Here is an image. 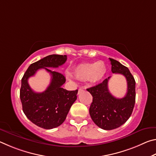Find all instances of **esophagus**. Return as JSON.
<instances>
[{
    "instance_id": "34e87169",
    "label": "esophagus",
    "mask_w": 156,
    "mask_h": 156,
    "mask_svg": "<svg viewBox=\"0 0 156 156\" xmlns=\"http://www.w3.org/2000/svg\"><path fill=\"white\" fill-rule=\"evenodd\" d=\"M84 91V89H83V88H80L78 89V94H80V93H82V92H83Z\"/></svg>"
}]
</instances>
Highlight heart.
<instances>
[{
	"mask_svg": "<svg viewBox=\"0 0 156 156\" xmlns=\"http://www.w3.org/2000/svg\"><path fill=\"white\" fill-rule=\"evenodd\" d=\"M107 72L105 62L98 60L94 62H87L78 65L75 69V76L80 80H89L92 83H97L104 77Z\"/></svg>",
	"mask_w": 156,
	"mask_h": 156,
	"instance_id": "heart-1",
	"label": "heart"
}]
</instances>
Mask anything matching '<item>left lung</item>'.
Wrapping results in <instances>:
<instances>
[{
  "label": "left lung",
  "instance_id": "obj_1",
  "mask_svg": "<svg viewBox=\"0 0 156 156\" xmlns=\"http://www.w3.org/2000/svg\"><path fill=\"white\" fill-rule=\"evenodd\" d=\"M113 73H119L126 78L127 91L122 98H117L110 93L108 82L111 77L102 83L87 89L93 96L89 108L92 120L100 128L112 130L125 124L133 112L136 102V81L129 69L117 60L109 58Z\"/></svg>",
  "mask_w": 156,
  "mask_h": 156
}]
</instances>
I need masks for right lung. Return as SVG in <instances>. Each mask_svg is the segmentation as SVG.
<instances>
[{
  "label": "right lung",
  "instance_id": "1",
  "mask_svg": "<svg viewBox=\"0 0 156 156\" xmlns=\"http://www.w3.org/2000/svg\"><path fill=\"white\" fill-rule=\"evenodd\" d=\"M67 60L66 55H49L30 65L21 80L20 98L23 111L31 122L39 127L51 129L62 125L71 107L77 99L78 89L67 91L62 88L65 76L49 67L57 68ZM40 68H44L52 76L50 84L42 93L34 92L28 79Z\"/></svg>",
  "mask_w": 156,
  "mask_h": 156
}]
</instances>
